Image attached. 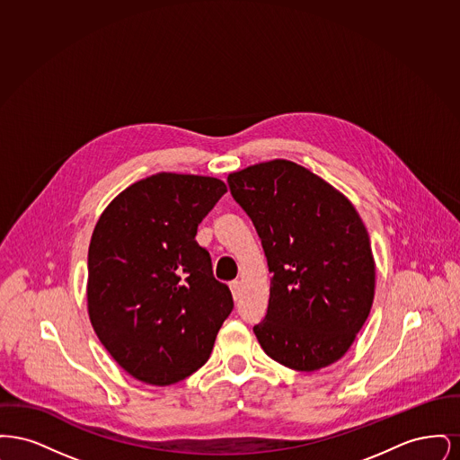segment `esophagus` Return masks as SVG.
I'll return each mask as SVG.
<instances>
[{"label": "esophagus", "mask_w": 460, "mask_h": 460, "mask_svg": "<svg viewBox=\"0 0 460 460\" xmlns=\"http://www.w3.org/2000/svg\"><path fill=\"white\" fill-rule=\"evenodd\" d=\"M229 288H231V293H233V298H234V300H240V295H241L240 281H231V283H229Z\"/></svg>", "instance_id": "obj_1"}]
</instances>
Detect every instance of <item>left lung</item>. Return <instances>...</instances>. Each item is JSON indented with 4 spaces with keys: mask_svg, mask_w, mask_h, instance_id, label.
Wrapping results in <instances>:
<instances>
[{
    "mask_svg": "<svg viewBox=\"0 0 460 460\" xmlns=\"http://www.w3.org/2000/svg\"><path fill=\"white\" fill-rule=\"evenodd\" d=\"M267 257L270 298L253 331L263 351L295 371L340 360L374 300L376 267L355 207L319 175L270 160L227 177Z\"/></svg>",
    "mask_w": 460,
    "mask_h": 460,
    "instance_id": "1",
    "label": "left lung"
}]
</instances>
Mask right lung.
Returning <instances> with one entry per match:
<instances>
[{"instance_id": "obj_1", "label": "right lung", "mask_w": 460, "mask_h": 460, "mask_svg": "<svg viewBox=\"0 0 460 460\" xmlns=\"http://www.w3.org/2000/svg\"><path fill=\"white\" fill-rule=\"evenodd\" d=\"M226 191L216 177L160 172L124 190L96 222L89 319L115 362L146 385L197 372L234 306L195 240Z\"/></svg>"}]
</instances>
